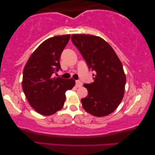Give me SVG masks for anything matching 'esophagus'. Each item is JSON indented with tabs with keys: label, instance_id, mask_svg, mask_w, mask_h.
Here are the masks:
<instances>
[{
	"label": "esophagus",
	"instance_id": "1",
	"mask_svg": "<svg viewBox=\"0 0 155 155\" xmlns=\"http://www.w3.org/2000/svg\"><path fill=\"white\" fill-rule=\"evenodd\" d=\"M75 84H76V87H80L82 86V82L80 81V80H76L75 81Z\"/></svg>",
	"mask_w": 155,
	"mask_h": 155
}]
</instances>
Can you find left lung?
Listing matches in <instances>:
<instances>
[{"mask_svg":"<svg viewBox=\"0 0 155 155\" xmlns=\"http://www.w3.org/2000/svg\"><path fill=\"white\" fill-rule=\"evenodd\" d=\"M72 42L80 51L88 68L94 71V82L84 84L88 95L82 107L97 117L115 111L121 102L126 77L122 63L113 48L102 38L90 35H73Z\"/></svg>","mask_w":155,"mask_h":155,"instance_id":"left-lung-1","label":"left lung"}]
</instances>
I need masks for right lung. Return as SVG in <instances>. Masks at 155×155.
<instances>
[{"mask_svg": "<svg viewBox=\"0 0 155 155\" xmlns=\"http://www.w3.org/2000/svg\"><path fill=\"white\" fill-rule=\"evenodd\" d=\"M70 37L66 35L45 40L32 53L24 68L22 90L29 104L41 115H52L62 109L65 92L75 86L73 78L54 77L61 69L59 60Z\"/></svg>", "mask_w": 155, "mask_h": 155, "instance_id": "add662e5", "label": "right lung"}]
</instances>
